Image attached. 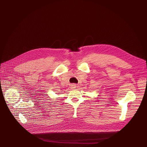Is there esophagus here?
I'll use <instances>...</instances> for the list:
<instances>
[{"label": "esophagus", "mask_w": 147, "mask_h": 147, "mask_svg": "<svg viewBox=\"0 0 147 147\" xmlns=\"http://www.w3.org/2000/svg\"><path fill=\"white\" fill-rule=\"evenodd\" d=\"M76 86V85H75V84H73V85H72V88H75Z\"/></svg>", "instance_id": "esophagus-1"}]
</instances>
